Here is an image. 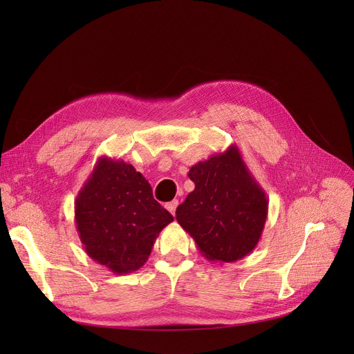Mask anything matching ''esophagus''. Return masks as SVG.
Here are the masks:
<instances>
[{"label":"esophagus","mask_w":354,"mask_h":354,"mask_svg":"<svg viewBox=\"0 0 354 354\" xmlns=\"http://www.w3.org/2000/svg\"><path fill=\"white\" fill-rule=\"evenodd\" d=\"M178 201L175 199V201H171V202H167L166 203V205H165V208L167 209V211H169L172 215H175V211H176V207H178Z\"/></svg>","instance_id":"1"}]
</instances>
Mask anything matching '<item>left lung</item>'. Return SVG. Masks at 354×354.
Returning <instances> with one entry per match:
<instances>
[{
	"label": "left lung",
	"instance_id": "1",
	"mask_svg": "<svg viewBox=\"0 0 354 354\" xmlns=\"http://www.w3.org/2000/svg\"><path fill=\"white\" fill-rule=\"evenodd\" d=\"M188 176L195 189L176 208L178 224L208 261L243 259L263 235L268 199L238 146L198 162Z\"/></svg>",
	"mask_w": 354,
	"mask_h": 354
}]
</instances>
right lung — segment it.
<instances>
[{"label": "right lung", "instance_id": "obj_1", "mask_svg": "<svg viewBox=\"0 0 354 354\" xmlns=\"http://www.w3.org/2000/svg\"><path fill=\"white\" fill-rule=\"evenodd\" d=\"M74 221L86 254L123 275L145 266L174 216L132 165L100 156L74 201Z\"/></svg>", "mask_w": 354, "mask_h": 354}]
</instances>
